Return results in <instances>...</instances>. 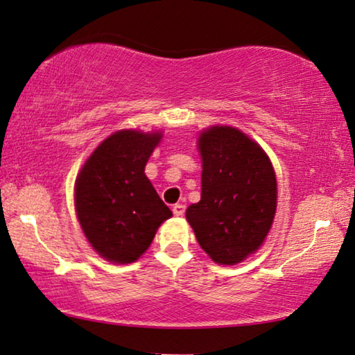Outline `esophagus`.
Here are the masks:
<instances>
[{
	"instance_id": "34e87169",
	"label": "esophagus",
	"mask_w": 355,
	"mask_h": 355,
	"mask_svg": "<svg viewBox=\"0 0 355 355\" xmlns=\"http://www.w3.org/2000/svg\"><path fill=\"white\" fill-rule=\"evenodd\" d=\"M184 211H186V205H182V203H176V205H173V213L176 216H182Z\"/></svg>"
}]
</instances>
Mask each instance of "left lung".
I'll use <instances>...</instances> for the list:
<instances>
[{"label": "left lung", "instance_id": "8db88e82", "mask_svg": "<svg viewBox=\"0 0 355 355\" xmlns=\"http://www.w3.org/2000/svg\"><path fill=\"white\" fill-rule=\"evenodd\" d=\"M200 202L186 218L213 261L236 265L263 244L276 213L275 169L255 140L231 125H211L198 137Z\"/></svg>", "mask_w": 355, "mask_h": 355}]
</instances>
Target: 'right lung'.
Wrapping results in <instances>:
<instances>
[{
	"instance_id": "right-lung-1",
	"label": "right lung",
	"mask_w": 355,
	"mask_h": 355,
	"mask_svg": "<svg viewBox=\"0 0 355 355\" xmlns=\"http://www.w3.org/2000/svg\"><path fill=\"white\" fill-rule=\"evenodd\" d=\"M162 132L125 129L94 150L76 179L74 203L87 241L105 260L132 263L173 216L145 176Z\"/></svg>"
}]
</instances>
